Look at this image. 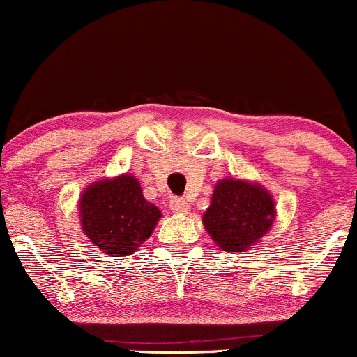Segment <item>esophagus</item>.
<instances>
[{"mask_svg":"<svg viewBox=\"0 0 357 357\" xmlns=\"http://www.w3.org/2000/svg\"><path fill=\"white\" fill-rule=\"evenodd\" d=\"M169 208L173 210V213H176V215H188L191 210L190 203H188L186 199H181V198H174L173 202L169 203Z\"/></svg>","mask_w":357,"mask_h":357,"instance_id":"34e87169","label":"esophagus"}]
</instances>
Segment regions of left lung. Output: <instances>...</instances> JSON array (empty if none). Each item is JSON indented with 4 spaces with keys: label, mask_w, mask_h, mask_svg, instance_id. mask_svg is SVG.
Instances as JSON below:
<instances>
[{
    "label": "left lung",
    "mask_w": 357,
    "mask_h": 357,
    "mask_svg": "<svg viewBox=\"0 0 357 357\" xmlns=\"http://www.w3.org/2000/svg\"><path fill=\"white\" fill-rule=\"evenodd\" d=\"M275 218V202L267 188L247 179L223 178L216 183L202 221L216 247L238 253L267 236Z\"/></svg>",
    "instance_id": "obj_1"
}]
</instances>
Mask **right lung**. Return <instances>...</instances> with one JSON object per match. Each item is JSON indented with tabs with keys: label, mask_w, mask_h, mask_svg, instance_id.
Masks as SVG:
<instances>
[{
	"label": "right lung",
	"mask_w": 357,
	"mask_h": 357,
	"mask_svg": "<svg viewBox=\"0 0 357 357\" xmlns=\"http://www.w3.org/2000/svg\"><path fill=\"white\" fill-rule=\"evenodd\" d=\"M82 231L109 257L132 255L162 218L142 195L136 176L124 173L90 183L79 199Z\"/></svg>",
	"instance_id": "add662e5"
}]
</instances>
